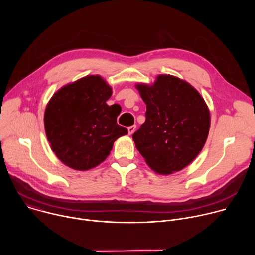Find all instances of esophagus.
Wrapping results in <instances>:
<instances>
[{
    "label": "esophagus",
    "mask_w": 255,
    "mask_h": 255,
    "mask_svg": "<svg viewBox=\"0 0 255 255\" xmlns=\"http://www.w3.org/2000/svg\"><path fill=\"white\" fill-rule=\"evenodd\" d=\"M135 129H136V125H132V126H129V127H128V133H129V135H132V134L134 133Z\"/></svg>",
    "instance_id": "34e87169"
}]
</instances>
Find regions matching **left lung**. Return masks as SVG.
Masks as SVG:
<instances>
[{
    "label": "left lung",
    "instance_id": "8db88e82",
    "mask_svg": "<svg viewBox=\"0 0 255 255\" xmlns=\"http://www.w3.org/2000/svg\"><path fill=\"white\" fill-rule=\"evenodd\" d=\"M137 89L146 104V119L132 136L136 148L160 174L185 168L208 137L210 112L204 99L190 84L168 75Z\"/></svg>",
    "mask_w": 255,
    "mask_h": 255
}]
</instances>
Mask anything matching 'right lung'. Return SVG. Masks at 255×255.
Instances as JSON below:
<instances>
[{"label": "right lung", "instance_id": "1", "mask_svg": "<svg viewBox=\"0 0 255 255\" xmlns=\"http://www.w3.org/2000/svg\"><path fill=\"white\" fill-rule=\"evenodd\" d=\"M112 90L99 76H89L53 95L44 126L52 151L67 166L88 170L103 162L128 130L117 124L119 113L106 101Z\"/></svg>", "mask_w": 255, "mask_h": 255}]
</instances>
